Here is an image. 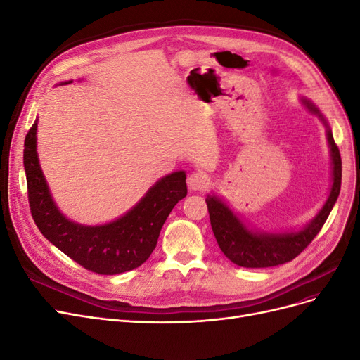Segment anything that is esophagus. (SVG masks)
<instances>
[{"label": "esophagus", "mask_w": 360, "mask_h": 360, "mask_svg": "<svg viewBox=\"0 0 360 360\" xmlns=\"http://www.w3.org/2000/svg\"><path fill=\"white\" fill-rule=\"evenodd\" d=\"M188 186L192 192H201L209 186V177L202 172H193L188 177Z\"/></svg>", "instance_id": "esophagus-1"}]
</instances>
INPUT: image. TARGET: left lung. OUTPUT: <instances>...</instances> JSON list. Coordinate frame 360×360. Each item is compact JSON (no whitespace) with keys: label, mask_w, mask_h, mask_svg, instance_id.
<instances>
[{"label":"left lung","mask_w":360,"mask_h":360,"mask_svg":"<svg viewBox=\"0 0 360 360\" xmlns=\"http://www.w3.org/2000/svg\"><path fill=\"white\" fill-rule=\"evenodd\" d=\"M300 101L308 108V111L317 115L326 126V136H328L332 160V184L329 197L319 213L307 225H303L300 230L267 233L249 228L217 195H207L205 202L210 213V224L216 242L224 255L240 267H274L296 258L314 240V237L320 233L321 226L333 209L338 195H340L342 162L328 120L307 97H302Z\"/></svg>","instance_id":"8db88e82"}]
</instances>
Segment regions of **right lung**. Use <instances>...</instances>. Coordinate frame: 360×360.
<instances>
[{
    "instance_id": "add662e5",
    "label": "right lung",
    "mask_w": 360,
    "mask_h": 360,
    "mask_svg": "<svg viewBox=\"0 0 360 360\" xmlns=\"http://www.w3.org/2000/svg\"><path fill=\"white\" fill-rule=\"evenodd\" d=\"M24 147L30 209L40 233L61 252L99 275L124 274L147 261L174 205L188 193L186 172L176 171L158 180L118 219L82 225L64 216L52 198L37 156V120L25 136Z\"/></svg>"
}]
</instances>
